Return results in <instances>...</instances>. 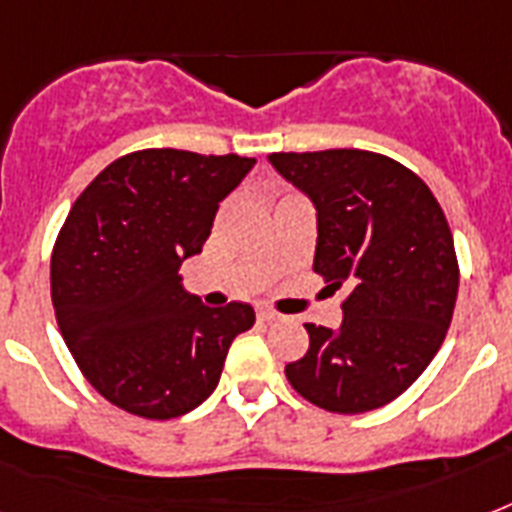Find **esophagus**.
I'll return each instance as SVG.
<instances>
[{
  "label": "esophagus",
  "mask_w": 512,
  "mask_h": 512,
  "mask_svg": "<svg viewBox=\"0 0 512 512\" xmlns=\"http://www.w3.org/2000/svg\"><path fill=\"white\" fill-rule=\"evenodd\" d=\"M257 319L263 321V324H273V321H281V316L276 311H268V308H260L257 311Z\"/></svg>",
  "instance_id": "1"
}]
</instances>
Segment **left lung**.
I'll list each match as a JSON object with an SVG mask.
<instances>
[{
	"label": "left lung",
	"instance_id": "left-lung-1",
	"mask_svg": "<svg viewBox=\"0 0 512 512\" xmlns=\"http://www.w3.org/2000/svg\"><path fill=\"white\" fill-rule=\"evenodd\" d=\"M268 162L316 209L313 271L348 289L342 327L305 324L311 348L289 385L337 414L380 409L412 385L452 324L460 271L436 196L388 156L332 148Z\"/></svg>",
	"mask_w": 512,
	"mask_h": 512
}]
</instances>
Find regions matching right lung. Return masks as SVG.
Masks as SVG:
<instances>
[{"mask_svg": "<svg viewBox=\"0 0 512 512\" xmlns=\"http://www.w3.org/2000/svg\"><path fill=\"white\" fill-rule=\"evenodd\" d=\"M252 167L236 154L135 151L68 212L50 265L60 335L92 388L124 412L170 420L196 409L217 388L233 337L255 324L252 305L209 308L180 276Z\"/></svg>", "mask_w": 512, "mask_h": 512, "instance_id": "obj_1", "label": "right lung"}]
</instances>
